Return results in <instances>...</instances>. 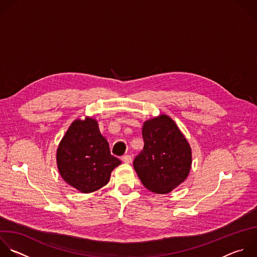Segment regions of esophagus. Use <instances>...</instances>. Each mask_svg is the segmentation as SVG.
Segmentation results:
<instances>
[{"label":"esophagus","instance_id":"1","mask_svg":"<svg viewBox=\"0 0 257 257\" xmlns=\"http://www.w3.org/2000/svg\"><path fill=\"white\" fill-rule=\"evenodd\" d=\"M121 159H122V161L124 163H131V161H132V158H131V156L129 154H126V155L122 156Z\"/></svg>","mask_w":257,"mask_h":257}]
</instances>
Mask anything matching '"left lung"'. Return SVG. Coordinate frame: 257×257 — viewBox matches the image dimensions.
<instances>
[{
  "label": "left lung",
  "mask_w": 257,
  "mask_h": 257,
  "mask_svg": "<svg viewBox=\"0 0 257 257\" xmlns=\"http://www.w3.org/2000/svg\"><path fill=\"white\" fill-rule=\"evenodd\" d=\"M143 150L133 166L143 186L156 194H168L189 176L192 150L175 121L160 115L144 122Z\"/></svg>",
  "instance_id": "left-lung-1"
}]
</instances>
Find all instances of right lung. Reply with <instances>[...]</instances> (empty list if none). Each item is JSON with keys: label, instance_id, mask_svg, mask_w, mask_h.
Returning a JSON list of instances; mask_svg holds the SVG:
<instances>
[{"label": "right lung", "instance_id": "1", "mask_svg": "<svg viewBox=\"0 0 257 257\" xmlns=\"http://www.w3.org/2000/svg\"><path fill=\"white\" fill-rule=\"evenodd\" d=\"M56 161L64 182L83 194L106 186L112 170L121 164L111 154L97 120L90 117L71 123L58 145Z\"/></svg>", "mask_w": 257, "mask_h": 257}]
</instances>
